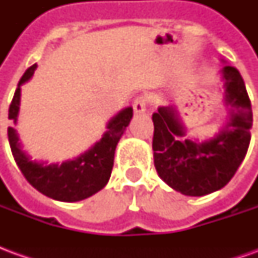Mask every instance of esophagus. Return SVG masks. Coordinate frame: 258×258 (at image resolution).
I'll return each mask as SVG.
<instances>
[{
	"label": "esophagus",
	"mask_w": 258,
	"mask_h": 258,
	"mask_svg": "<svg viewBox=\"0 0 258 258\" xmlns=\"http://www.w3.org/2000/svg\"><path fill=\"white\" fill-rule=\"evenodd\" d=\"M146 98L145 96H138L137 99L133 103V107H134V112L137 114H142V113L146 112Z\"/></svg>",
	"instance_id": "esophagus-1"
}]
</instances>
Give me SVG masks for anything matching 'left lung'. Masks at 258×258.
Masks as SVG:
<instances>
[{
	"label": "left lung",
	"mask_w": 258,
	"mask_h": 258,
	"mask_svg": "<svg viewBox=\"0 0 258 258\" xmlns=\"http://www.w3.org/2000/svg\"><path fill=\"white\" fill-rule=\"evenodd\" d=\"M225 63V60H222ZM227 118L218 133L199 141L186 135L177 106H160L153 113V159L159 177L186 196H205L221 189L243 162L250 144L253 112L238 69H221Z\"/></svg>",
	"instance_id": "1"
}]
</instances>
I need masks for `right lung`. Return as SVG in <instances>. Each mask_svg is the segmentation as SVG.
<instances>
[{
	"instance_id": "add662e5",
	"label": "right lung",
	"mask_w": 258,
	"mask_h": 258,
	"mask_svg": "<svg viewBox=\"0 0 258 258\" xmlns=\"http://www.w3.org/2000/svg\"><path fill=\"white\" fill-rule=\"evenodd\" d=\"M36 69L37 63H34L26 70L15 91L8 114L14 124L18 123L19 116L20 87L33 77ZM131 118L133 107L121 109L107 121L106 133L101 140L80 156L62 163L33 160L22 149L19 135L14 127H8L9 145L22 174L38 192L59 202H80L103 189L107 184L112 174L116 146Z\"/></svg>"
}]
</instances>
